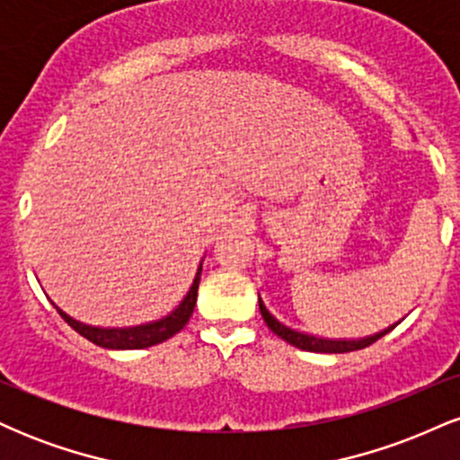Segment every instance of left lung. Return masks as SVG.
<instances>
[{"label": "left lung", "mask_w": 460, "mask_h": 460, "mask_svg": "<svg viewBox=\"0 0 460 460\" xmlns=\"http://www.w3.org/2000/svg\"><path fill=\"white\" fill-rule=\"evenodd\" d=\"M260 311H261V318L263 322L268 324V329H270L274 335L281 337L283 341H288V344L300 348V350H309V352H352V350H361V348H366L369 344H374L376 340H381L383 335H387L392 329L378 332V335H372V337H366V340H322V337H314V335H305V332H298V331H292L288 329V326L281 324L274 315H270V311L263 307V303L260 300Z\"/></svg>", "instance_id": "left-lung-1"}]
</instances>
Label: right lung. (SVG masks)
<instances>
[{"mask_svg": "<svg viewBox=\"0 0 460 460\" xmlns=\"http://www.w3.org/2000/svg\"><path fill=\"white\" fill-rule=\"evenodd\" d=\"M199 281H200V266H199L197 279H194L192 288H190L188 296L181 300V305H179L171 315H166V318L157 322H151V324L134 326V329H94V326L82 324V322L68 318L65 311H60L58 307L56 311L65 318V322L73 331H77L79 335L86 337V340L93 341V344L102 348H114V350H138V348H149L171 340L175 332H179L188 324L190 315H192L194 311V305H197Z\"/></svg>", "mask_w": 460, "mask_h": 460, "instance_id": "right-lung-1", "label": "right lung"}]
</instances>
